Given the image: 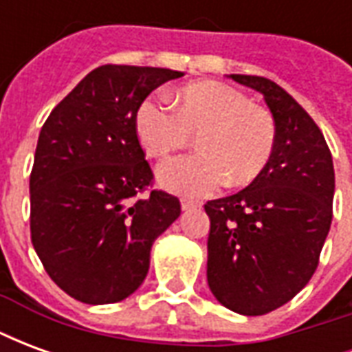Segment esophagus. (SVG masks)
<instances>
[{
    "label": "esophagus",
    "mask_w": 352,
    "mask_h": 352,
    "mask_svg": "<svg viewBox=\"0 0 352 352\" xmlns=\"http://www.w3.org/2000/svg\"><path fill=\"white\" fill-rule=\"evenodd\" d=\"M199 206H201V204L196 201V199H190V198L181 199V207H183V211H190V209H196V207Z\"/></svg>",
    "instance_id": "esophagus-1"
}]
</instances>
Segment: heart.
I'll return each instance as SVG.
<instances>
[{"label": "heart", "instance_id": "1", "mask_svg": "<svg viewBox=\"0 0 352 352\" xmlns=\"http://www.w3.org/2000/svg\"><path fill=\"white\" fill-rule=\"evenodd\" d=\"M173 103L175 107L164 98H146L135 113L139 141L153 158H166L198 133L201 153L179 156L160 168L164 188L207 196L226 183H252L267 168L277 143V124L267 109L217 80L186 85Z\"/></svg>", "mask_w": 352, "mask_h": 352}]
</instances>
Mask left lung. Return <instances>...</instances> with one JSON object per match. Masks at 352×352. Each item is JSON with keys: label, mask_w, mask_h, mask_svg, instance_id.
<instances>
[{"label": "left lung", "mask_w": 352, "mask_h": 352, "mask_svg": "<svg viewBox=\"0 0 352 352\" xmlns=\"http://www.w3.org/2000/svg\"><path fill=\"white\" fill-rule=\"evenodd\" d=\"M264 96L277 124L267 168L234 196L211 199L207 283L239 315H265L290 302L318 265L332 224L336 177L322 131L279 85L230 75Z\"/></svg>", "instance_id": "8db88e82"}]
</instances>
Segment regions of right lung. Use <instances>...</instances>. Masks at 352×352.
Returning a JSON list of instances; mask_svg holds the SVG:
<instances>
[{
  "mask_svg": "<svg viewBox=\"0 0 352 352\" xmlns=\"http://www.w3.org/2000/svg\"><path fill=\"white\" fill-rule=\"evenodd\" d=\"M181 72L101 65L45 120L30 175V230L50 279L75 300L116 303L145 280L151 247L181 214L179 198L151 190L135 113Z\"/></svg>",
  "mask_w": 352,
  "mask_h": 352,
  "instance_id": "obj_1",
  "label": "right lung"
}]
</instances>
